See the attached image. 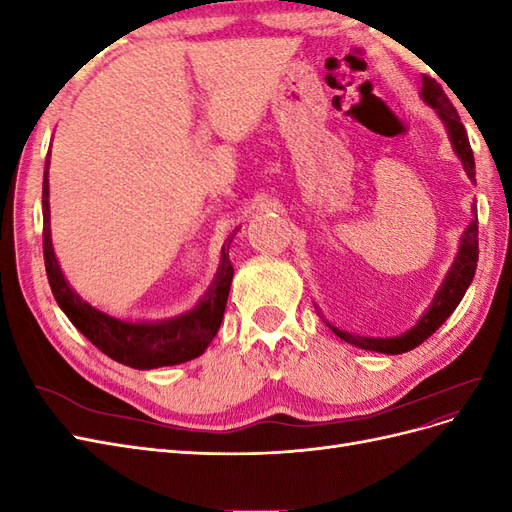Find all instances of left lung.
Wrapping results in <instances>:
<instances>
[{"label":"left lung","instance_id":"8db88e82","mask_svg":"<svg viewBox=\"0 0 512 512\" xmlns=\"http://www.w3.org/2000/svg\"><path fill=\"white\" fill-rule=\"evenodd\" d=\"M421 100L431 106L436 115L440 117V121L444 123V128L448 132V141L453 145L455 156L461 160L463 170H466L468 177L472 183H476V170H474V153L468 141L466 128L455 111V106L451 104V100L446 98V94L442 91V87L429 79V76H423V87H421ZM472 213L474 218L470 222V226L463 230V235L459 239V250L457 256L453 260L451 269L446 271L444 280L438 288V292L433 294L431 305L425 309L423 316L416 320L414 327H410L408 331H404L401 335L395 337H365V335H354L348 333L344 329L335 327L329 320H322L329 324V329L344 342L363 348V350H371V352H382V354H401L408 352L412 348H416L418 344H423L429 335L436 333L442 324L446 322V318L455 312V307L461 303L463 294L470 288L474 273H476V262H478V218H476V203L472 205ZM318 314H320V307Z\"/></svg>","mask_w":512,"mask_h":512}]
</instances>
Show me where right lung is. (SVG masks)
Here are the masks:
<instances>
[{"label":"right lung","instance_id":"add662e5","mask_svg":"<svg viewBox=\"0 0 512 512\" xmlns=\"http://www.w3.org/2000/svg\"><path fill=\"white\" fill-rule=\"evenodd\" d=\"M51 153L44 164L42 181V245H44V267L46 277L53 290V297L61 312L79 329L91 344L102 350L113 361L128 365L132 369H158L168 365H179L192 361L203 354L218 333L232 282V265L228 258L230 241L235 232L226 239L220 254V267L211 286L190 309L173 318L164 320H123L102 312V309L87 303L66 280L64 271L51 241V205H49V164Z\"/></svg>","mask_w":512,"mask_h":512}]
</instances>
